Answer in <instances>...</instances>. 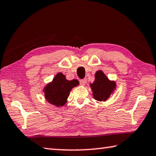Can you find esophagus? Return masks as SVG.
I'll return each instance as SVG.
<instances>
[{
    "label": "esophagus",
    "mask_w": 156,
    "mask_h": 156,
    "mask_svg": "<svg viewBox=\"0 0 156 156\" xmlns=\"http://www.w3.org/2000/svg\"><path fill=\"white\" fill-rule=\"evenodd\" d=\"M86 81H87L86 79H82V80H80V84L82 86H85L86 83Z\"/></svg>",
    "instance_id": "obj_1"
}]
</instances>
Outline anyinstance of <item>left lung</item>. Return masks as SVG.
<instances>
[{
	"label": "left lung",
	"mask_w": 156,
	"mask_h": 156,
	"mask_svg": "<svg viewBox=\"0 0 156 156\" xmlns=\"http://www.w3.org/2000/svg\"><path fill=\"white\" fill-rule=\"evenodd\" d=\"M95 80L90 86L92 91V96L95 100L105 101L116 89V83L110 81L102 70H98L95 73Z\"/></svg>",
	"instance_id": "obj_1"
}]
</instances>
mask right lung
<instances>
[{
	"instance_id": "right-lung-1",
	"label": "right lung",
	"mask_w": 156,
	"mask_h": 156,
	"mask_svg": "<svg viewBox=\"0 0 156 156\" xmlns=\"http://www.w3.org/2000/svg\"><path fill=\"white\" fill-rule=\"evenodd\" d=\"M79 84L77 80H67L64 75L58 73L53 81L43 89L46 101L56 107L64 106L67 102L71 90Z\"/></svg>"
}]
</instances>
